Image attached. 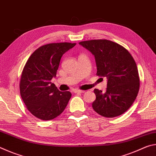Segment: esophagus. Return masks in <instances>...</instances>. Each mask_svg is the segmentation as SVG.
<instances>
[{
	"instance_id": "1",
	"label": "esophagus",
	"mask_w": 156,
	"mask_h": 156,
	"mask_svg": "<svg viewBox=\"0 0 156 156\" xmlns=\"http://www.w3.org/2000/svg\"><path fill=\"white\" fill-rule=\"evenodd\" d=\"M75 94H83L84 93V91H82V90H79V89H75L74 91H73Z\"/></svg>"
}]
</instances>
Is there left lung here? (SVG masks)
Returning a JSON list of instances; mask_svg holds the SVG:
<instances>
[{
    "label": "left lung",
    "mask_w": 156,
    "mask_h": 156,
    "mask_svg": "<svg viewBox=\"0 0 156 156\" xmlns=\"http://www.w3.org/2000/svg\"><path fill=\"white\" fill-rule=\"evenodd\" d=\"M95 57L96 75L107 78L105 92L94 89V110L106 118H114L126 112L138 94L140 79L136 63L125 47L108 40L80 42Z\"/></svg>",
    "instance_id": "8db88e82"
}]
</instances>
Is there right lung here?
Returning <instances> with one entry per match:
<instances>
[{"label":"right lung","instance_id":"obj_1","mask_svg":"<svg viewBox=\"0 0 156 156\" xmlns=\"http://www.w3.org/2000/svg\"><path fill=\"white\" fill-rule=\"evenodd\" d=\"M76 43H59L45 44L34 51L23 69L20 93L27 109L35 117L52 120L61 114L72 94L60 91L54 83L61 57Z\"/></svg>","mask_w":156,"mask_h":156}]
</instances>
